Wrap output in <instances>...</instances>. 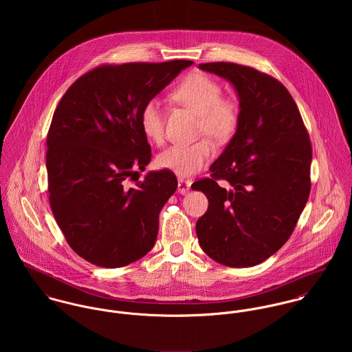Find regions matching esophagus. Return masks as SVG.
<instances>
[{"instance_id":"34e87169","label":"esophagus","mask_w":352,"mask_h":352,"mask_svg":"<svg viewBox=\"0 0 352 352\" xmlns=\"http://www.w3.org/2000/svg\"><path fill=\"white\" fill-rule=\"evenodd\" d=\"M190 188H191V182L184 180V179H179V182H177V192L179 194L184 195L190 191Z\"/></svg>"}]
</instances>
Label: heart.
<instances>
[{
	"label": "heart",
	"mask_w": 352,
	"mask_h": 352,
	"mask_svg": "<svg viewBox=\"0 0 352 352\" xmlns=\"http://www.w3.org/2000/svg\"><path fill=\"white\" fill-rule=\"evenodd\" d=\"M173 100L199 113V133L207 134L217 144L229 142L236 134L241 109L239 102L222 98L221 85L204 73H192L172 92ZM165 111L157 99L146 101L141 111V129L145 137L155 145L165 140ZM214 145L203 138L194 144L173 145L157 157L161 168L177 176L188 177L198 173L214 155Z\"/></svg>",
	"instance_id": "obj_1"
}]
</instances>
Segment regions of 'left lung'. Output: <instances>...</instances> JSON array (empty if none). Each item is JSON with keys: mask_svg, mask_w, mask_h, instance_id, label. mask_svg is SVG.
<instances>
[{"mask_svg": "<svg viewBox=\"0 0 352 352\" xmlns=\"http://www.w3.org/2000/svg\"><path fill=\"white\" fill-rule=\"evenodd\" d=\"M199 67L233 84L241 120L210 166V177L191 186L208 199L197 222L198 240L212 260L252 267L280 250L298 222L310 194L311 144L300 109L280 81L232 62Z\"/></svg>", "mask_w": 352, "mask_h": 352, "instance_id": "1", "label": "left lung"}]
</instances>
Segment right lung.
<instances>
[{
    "label": "right lung",
    "instance_id": "right-lung-1",
    "mask_svg": "<svg viewBox=\"0 0 352 352\" xmlns=\"http://www.w3.org/2000/svg\"><path fill=\"white\" fill-rule=\"evenodd\" d=\"M192 63L101 65L76 80L55 108L46 154L51 210L87 261L118 268L153 248L177 179L168 169L134 179L151 158L141 111Z\"/></svg>",
    "mask_w": 352,
    "mask_h": 352
}]
</instances>
